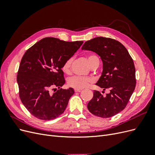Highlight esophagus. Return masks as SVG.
Returning a JSON list of instances; mask_svg holds the SVG:
<instances>
[{"label":"esophagus","instance_id":"esophagus-1","mask_svg":"<svg viewBox=\"0 0 155 155\" xmlns=\"http://www.w3.org/2000/svg\"><path fill=\"white\" fill-rule=\"evenodd\" d=\"M82 91V89H77V88H75L74 89V92H79Z\"/></svg>","mask_w":155,"mask_h":155}]
</instances>
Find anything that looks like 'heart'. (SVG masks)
Returning a JSON list of instances; mask_svg holds the SVG:
<instances>
[{
    "label": "heart",
    "instance_id": "obj_1",
    "mask_svg": "<svg viewBox=\"0 0 155 155\" xmlns=\"http://www.w3.org/2000/svg\"><path fill=\"white\" fill-rule=\"evenodd\" d=\"M88 63L91 67L94 66L98 67L100 64V60L96 55H89L87 56ZM73 59L69 58L63 63L62 70L65 74H69L71 71V65ZM94 82L93 79L91 78H85L81 76H73L68 79V85L70 87L77 89H83L90 86Z\"/></svg>",
    "mask_w": 155,
    "mask_h": 155
}]
</instances>
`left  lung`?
<instances>
[{
  "mask_svg": "<svg viewBox=\"0 0 155 155\" xmlns=\"http://www.w3.org/2000/svg\"><path fill=\"white\" fill-rule=\"evenodd\" d=\"M82 50L92 51L100 56L104 70L96 85L104 91H109L105 96L94 91L88 109L96 116L110 118L125 109L134 91L137 81L133 60L120 42L108 37H97L87 41Z\"/></svg>",
  "mask_w": 155,
  "mask_h": 155,
  "instance_id": "8db88e82",
  "label": "left lung"
}]
</instances>
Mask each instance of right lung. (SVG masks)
Segmentation results:
<instances>
[{"mask_svg":"<svg viewBox=\"0 0 155 155\" xmlns=\"http://www.w3.org/2000/svg\"><path fill=\"white\" fill-rule=\"evenodd\" d=\"M83 43L46 37L23 55L17 76L18 95L26 109L35 118L54 120L66 109L74 91L72 88H61L65 83L62 66Z\"/></svg>","mask_w":155,"mask_h":155,"instance_id":"1","label":"right lung"}]
</instances>
